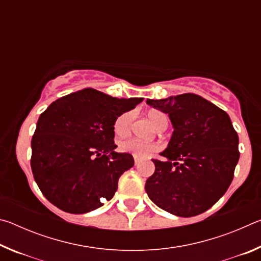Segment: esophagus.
<instances>
[{"label": "esophagus", "mask_w": 261, "mask_h": 261, "mask_svg": "<svg viewBox=\"0 0 261 261\" xmlns=\"http://www.w3.org/2000/svg\"><path fill=\"white\" fill-rule=\"evenodd\" d=\"M141 161H144V159H141V158H137V156H135V166H138V165H139V163H140Z\"/></svg>", "instance_id": "obj_1"}]
</instances>
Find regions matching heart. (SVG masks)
Listing matches in <instances>:
<instances>
[{"label": "heart", "mask_w": 261, "mask_h": 261, "mask_svg": "<svg viewBox=\"0 0 261 261\" xmlns=\"http://www.w3.org/2000/svg\"><path fill=\"white\" fill-rule=\"evenodd\" d=\"M148 121L156 130H165L169 123V118L161 110L152 109L146 113ZM132 123V114L124 113L116 118L114 123V132L117 137H125L129 135ZM159 144L155 141H141L136 138H126L118 143V149L122 153L131 154L137 158H147L159 151Z\"/></svg>", "instance_id": "obj_1"}]
</instances>
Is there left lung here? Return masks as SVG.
<instances>
[{
  "label": "left lung",
  "instance_id": "left-lung-1",
  "mask_svg": "<svg viewBox=\"0 0 261 261\" xmlns=\"http://www.w3.org/2000/svg\"><path fill=\"white\" fill-rule=\"evenodd\" d=\"M147 103L169 115L174 134L166 161L153 159L146 180L149 199L182 218L201 214L230 185L240 159L238 135L228 114L199 95L184 93Z\"/></svg>",
  "mask_w": 261,
  "mask_h": 261
}]
</instances>
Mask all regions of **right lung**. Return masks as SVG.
<instances>
[{"label":"right lung","mask_w":261,"mask_h":261,"mask_svg":"<svg viewBox=\"0 0 261 261\" xmlns=\"http://www.w3.org/2000/svg\"><path fill=\"white\" fill-rule=\"evenodd\" d=\"M141 98L116 99L86 88L54 101L37 123L31 168L53 205L72 214L99 208L134 167L131 154L116 153L114 123Z\"/></svg>","instance_id":"right-lung-1"}]
</instances>
